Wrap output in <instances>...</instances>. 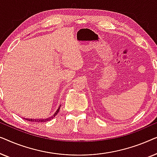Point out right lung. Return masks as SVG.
Segmentation results:
<instances>
[{
	"instance_id": "right-lung-1",
	"label": "right lung",
	"mask_w": 157,
	"mask_h": 157,
	"mask_svg": "<svg viewBox=\"0 0 157 157\" xmlns=\"http://www.w3.org/2000/svg\"><path fill=\"white\" fill-rule=\"evenodd\" d=\"M60 108H61V106L59 107V109H57V111H56L55 113L52 116V117H49V118H47V119H25V118H23V119H25V120H27V121H33V122H46V121H49V120L53 119V118H54L57 115V113H59V111L60 110Z\"/></svg>"
}]
</instances>
